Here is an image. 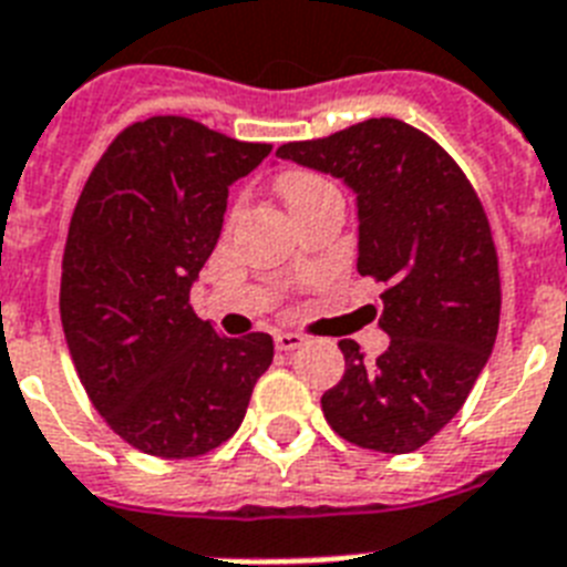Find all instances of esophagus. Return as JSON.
I'll list each match as a JSON object with an SVG mask.
<instances>
[{
  "label": "esophagus",
  "instance_id": "esophagus-1",
  "mask_svg": "<svg viewBox=\"0 0 567 567\" xmlns=\"http://www.w3.org/2000/svg\"><path fill=\"white\" fill-rule=\"evenodd\" d=\"M303 336L301 333H275V348L278 350H298L303 344Z\"/></svg>",
  "mask_w": 567,
  "mask_h": 567
}]
</instances>
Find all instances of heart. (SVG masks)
Instances as JSON below:
<instances>
[{
  "label": "heart",
  "instance_id": "b5f03b06",
  "mask_svg": "<svg viewBox=\"0 0 567 567\" xmlns=\"http://www.w3.org/2000/svg\"><path fill=\"white\" fill-rule=\"evenodd\" d=\"M278 190L295 214V210H301L307 203H312L316 196L333 190V185H330L321 173L292 167V171H284L278 176Z\"/></svg>",
  "mask_w": 567,
  "mask_h": 567
}]
</instances>
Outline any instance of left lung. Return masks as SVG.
Wrapping results in <instances>:
<instances>
[{
    "mask_svg": "<svg viewBox=\"0 0 567 567\" xmlns=\"http://www.w3.org/2000/svg\"><path fill=\"white\" fill-rule=\"evenodd\" d=\"M275 156L357 190V269L385 284L379 327L391 344L364 359L357 341H339L344 377L321 396L327 423L353 446L414 452L461 411L498 336L502 275L484 205L441 144L396 118L280 144Z\"/></svg>",
    "mask_w": 567,
    "mask_h": 567,
    "instance_id": "1",
    "label": "left lung"
}]
</instances>
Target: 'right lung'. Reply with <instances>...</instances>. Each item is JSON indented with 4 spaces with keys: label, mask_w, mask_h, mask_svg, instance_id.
Here are the masks:
<instances>
[{
    "label": "right lung",
    "mask_w": 567,
    "mask_h": 567,
    "mask_svg": "<svg viewBox=\"0 0 567 567\" xmlns=\"http://www.w3.org/2000/svg\"><path fill=\"white\" fill-rule=\"evenodd\" d=\"M269 150L153 115L112 138L74 205L60 275L65 344L97 414L144 455L185 461L226 443L272 364V336L228 339L190 307L228 185Z\"/></svg>",
    "instance_id": "1"
}]
</instances>
